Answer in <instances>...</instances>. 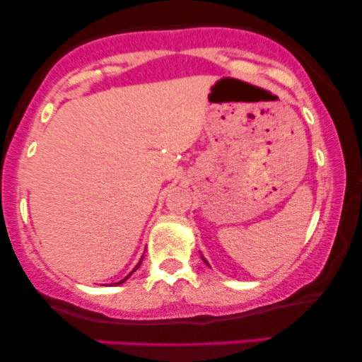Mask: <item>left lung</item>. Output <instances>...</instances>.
Segmentation results:
<instances>
[{"label":"left lung","mask_w":362,"mask_h":362,"mask_svg":"<svg viewBox=\"0 0 362 362\" xmlns=\"http://www.w3.org/2000/svg\"><path fill=\"white\" fill-rule=\"evenodd\" d=\"M202 260H204V262H206V264H207V260L204 259V257H202ZM207 265H209V264H207Z\"/></svg>","instance_id":"left-lung-1"}]
</instances>
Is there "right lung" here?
<instances>
[{
	"label": "right lung",
	"mask_w": 362,
	"mask_h": 362,
	"mask_svg": "<svg viewBox=\"0 0 362 362\" xmlns=\"http://www.w3.org/2000/svg\"><path fill=\"white\" fill-rule=\"evenodd\" d=\"M141 260H143V257H141ZM141 260H139V264H138V265H136V267H134V269H132V272H136V271H138V269H139V265H141ZM132 272H129V274H127V276H126V277H124V279H120L119 282H115V286H119V284H122V282H126V281L129 279V277H131V276H132Z\"/></svg>",
	"instance_id": "obj_1"
}]
</instances>
